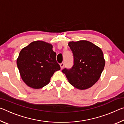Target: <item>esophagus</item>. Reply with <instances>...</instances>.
<instances>
[{
	"instance_id": "esophagus-1",
	"label": "esophagus",
	"mask_w": 124,
	"mask_h": 124,
	"mask_svg": "<svg viewBox=\"0 0 124 124\" xmlns=\"http://www.w3.org/2000/svg\"><path fill=\"white\" fill-rule=\"evenodd\" d=\"M64 63H61L60 64V67H61V69H63V67H64Z\"/></svg>"
}]
</instances>
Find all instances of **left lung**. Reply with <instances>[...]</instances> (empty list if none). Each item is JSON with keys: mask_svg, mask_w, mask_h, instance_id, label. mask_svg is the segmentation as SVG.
Wrapping results in <instances>:
<instances>
[{"mask_svg": "<svg viewBox=\"0 0 124 124\" xmlns=\"http://www.w3.org/2000/svg\"><path fill=\"white\" fill-rule=\"evenodd\" d=\"M68 46L74 57V65L70 70L64 68L68 82L79 90L92 87L99 80L105 66L101 48L87 40L70 41Z\"/></svg>", "mask_w": 124, "mask_h": 124, "instance_id": "left-lung-1", "label": "left lung"}]
</instances>
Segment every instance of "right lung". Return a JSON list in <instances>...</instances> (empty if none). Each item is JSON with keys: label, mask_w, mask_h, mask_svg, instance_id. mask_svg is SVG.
Returning <instances> with one entry per match:
<instances>
[{"label": "right lung", "mask_w": 124, "mask_h": 124, "mask_svg": "<svg viewBox=\"0 0 124 124\" xmlns=\"http://www.w3.org/2000/svg\"><path fill=\"white\" fill-rule=\"evenodd\" d=\"M52 47L51 44L37 40L21 50L17 65L22 80L28 86L34 89L44 87L54 73L60 70Z\"/></svg>", "instance_id": "right-lung-1"}]
</instances>
